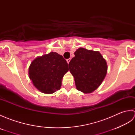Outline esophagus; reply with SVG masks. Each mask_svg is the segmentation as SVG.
I'll use <instances>...</instances> for the list:
<instances>
[{"label":"esophagus","mask_w":135,"mask_h":135,"mask_svg":"<svg viewBox=\"0 0 135 135\" xmlns=\"http://www.w3.org/2000/svg\"><path fill=\"white\" fill-rule=\"evenodd\" d=\"M70 60H71V59H68L67 60V62H68V64H69Z\"/></svg>","instance_id":"34e87169"}]
</instances>
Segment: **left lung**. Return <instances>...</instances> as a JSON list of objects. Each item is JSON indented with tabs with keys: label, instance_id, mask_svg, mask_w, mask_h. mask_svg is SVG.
Listing matches in <instances>:
<instances>
[{
	"label": "left lung",
	"instance_id": "8db88e82",
	"mask_svg": "<svg viewBox=\"0 0 135 135\" xmlns=\"http://www.w3.org/2000/svg\"><path fill=\"white\" fill-rule=\"evenodd\" d=\"M74 54L68 65L76 89L85 93L92 92L105 78L107 62L99 51L80 47Z\"/></svg>",
	"mask_w": 135,
	"mask_h": 135
}]
</instances>
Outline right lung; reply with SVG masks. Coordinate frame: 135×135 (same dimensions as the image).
Listing matches in <instances>:
<instances>
[{
  "instance_id": "add662e5",
  "label": "right lung",
  "mask_w": 135,
  "mask_h": 135,
  "mask_svg": "<svg viewBox=\"0 0 135 135\" xmlns=\"http://www.w3.org/2000/svg\"><path fill=\"white\" fill-rule=\"evenodd\" d=\"M69 70L67 61L56 52L36 58L29 68L30 78L39 90L53 93L61 88V80Z\"/></svg>"
}]
</instances>
